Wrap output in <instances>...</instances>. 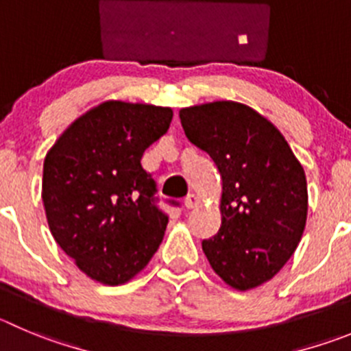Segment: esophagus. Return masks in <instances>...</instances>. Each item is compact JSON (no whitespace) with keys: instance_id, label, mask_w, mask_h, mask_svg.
Returning a JSON list of instances; mask_svg holds the SVG:
<instances>
[{"instance_id":"1","label":"esophagus","mask_w":351,"mask_h":351,"mask_svg":"<svg viewBox=\"0 0 351 351\" xmlns=\"http://www.w3.org/2000/svg\"><path fill=\"white\" fill-rule=\"evenodd\" d=\"M197 204H199V197L195 194H189L185 197V201H183L185 209H194V208H197Z\"/></svg>"}]
</instances>
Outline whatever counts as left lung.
Returning a JSON list of instances; mask_svg holds the SVG:
<instances>
[{"instance_id": "obj_1", "label": "left lung", "mask_w": 351, "mask_h": 351, "mask_svg": "<svg viewBox=\"0 0 351 351\" xmlns=\"http://www.w3.org/2000/svg\"><path fill=\"white\" fill-rule=\"evenodd\" d=\"M186 138L215 160L221 225L202 251L235 291L274 279L296 251L308 215L306 176L277 128L251 107L218 100L180 109Z\"/></svg>"}]
</instances>
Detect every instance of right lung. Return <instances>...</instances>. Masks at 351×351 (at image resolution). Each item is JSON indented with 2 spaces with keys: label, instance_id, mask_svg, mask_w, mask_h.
<instances>
[{
  "label": "right lung",
  "instance_id": "1",
  "mask_svg": "<svg viewBox=\"0 0 351 351\" xmlns=\"http://www.w3.org/2000/svg\"><path fill=\"white\" fill-rule=\"evenodd\" d=\"M173 110L101 101L77 117L45 157L41 197L51 235L76 267L106 286L140 274L165 237L168 216L143 152L168 131Z\"/></svg>",
  "mask_w": 351,
  "mask_h": 351
}]
</instances>
